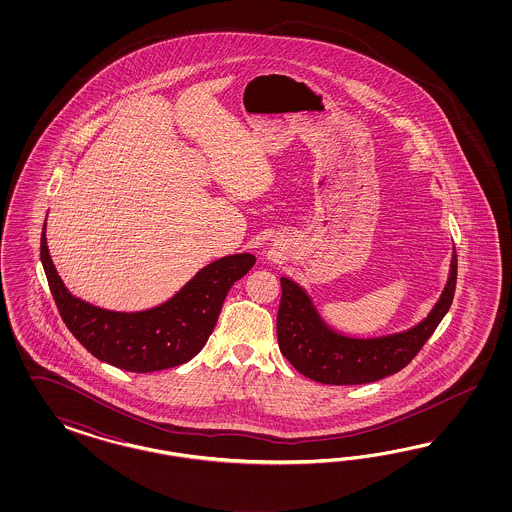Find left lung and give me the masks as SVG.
<instances>
[{
    "label": "left lung",
    "instance_id": "8db88e82",
    "mask_svg": "<svg viewBox=\"0 0 512 512\" xmlns=\"http://www.w3.org/2000/svg\"><path fill=\"white\" fill-rule=\"evenodd\" d=\"M458 259L452 255L445 291L419 325L383 338H347L319 317L310 296L293 279L281 278L279 351L298 372L323 385H364L403 370L449 311L456 289Z\"/></svg>",
    "mask_w": 512,
    "mask_h": 512
}]
</instances>
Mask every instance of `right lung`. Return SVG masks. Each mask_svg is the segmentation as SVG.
Returning a JSON list of instances; mask_svg holds the SVG:
<instances>
[{
	"label": "right lung",
	"instance_id": "right-lung-1",
	"mask_svg": "<svg viewBox=\"0 0 512 512\" xmlns=\"http://www.w3.org/2000/svg\"><path fill=\"white\" fill-rule=\"evenodd\" d=\"M45 227L41 263L63 323L93 357L127 372L167 370L195 357L210 338L234 281L255 264L249 253L229 255L204 266L157 308L135 313L103 310L67 291L50 259Z\"/></svg>",
	"mask_w": 512,
	"mask_h": 512
}]
</instances>
